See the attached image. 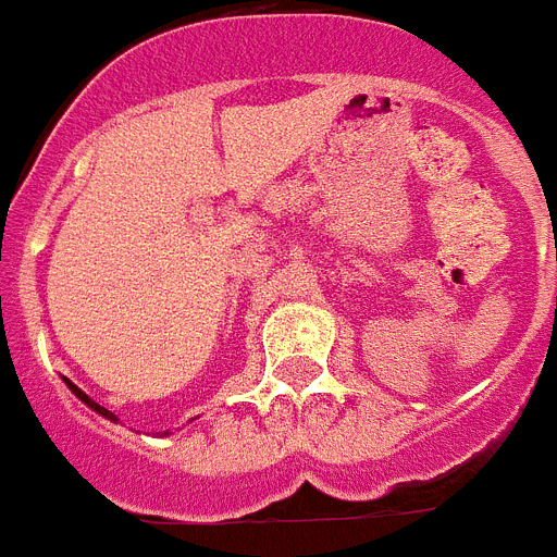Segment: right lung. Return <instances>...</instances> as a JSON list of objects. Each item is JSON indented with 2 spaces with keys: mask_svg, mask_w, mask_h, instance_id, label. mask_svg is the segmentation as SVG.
Wrapping results in <instances>:
<instances>
[{
  "mask_svg": "<svg viewBox=\"0 0 557 557\" xmlns=\"http://www.w3.org/2000/svg\"><path fill=\"white\" fill-rule=\"evenodd\" d=\"M66 386L73 388V394H75V397H78V400H84V403H87L89 408H95V411H98V414H101V417H107V420H115V414H112V411H107V408H103V406H98V403H95V400H89L87 394L81 392L78 386H73V383H66Z\"/></svg>",
  "mask_w": 557,
  "mask_h": 557,
  "instance_id": "obj_1",
  "label": "right lung"
}]
</instances>
